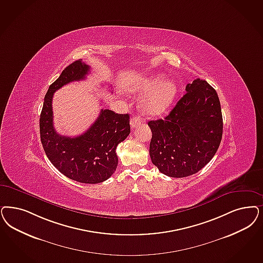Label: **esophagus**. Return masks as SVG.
<instances>
[{"label": "esophagus", "instance_id": "obj_1", "mask_svg": "<svg viewBox=\"0 0 263 263\" xmlns=\"http://www.w3.org/2000/svg\"><path fill=\"white\" fill-rule=\"evenodd\" d=\"M142 122V118L140 117H133L130 120V125L132 128H135V127L139 126Z\"/></svg>", "mask_w": 263, "mask_h": 263}]
</instances>
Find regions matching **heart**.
Wrapping results in <instances>:
<instances>
[{
	"label": "heart",
	"instance_id": "obj_1",
	"mask_svg": "<svg viewBox=\"0 0 263 263\" xmlns=\"http://www.w3.org/2000/svg\"><path fill=\"white\" fill-rule=\"evenodd\" d=\"M149 91L142 104L149 115H159L167 109L176 97L178 87L170 80H163L160 76L147 78L132 86L131 90Z\"/></svg>",
	"mask_w": 263,
	"mask_h": 263
}]
</instances>
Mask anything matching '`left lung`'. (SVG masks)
<instances>
[{"label":"left lung","instance_id":"1","mask_svg":"<svg viewBox=\"0 0 263 263\" xmlns=\"http://www.w3.org/2000/svg\"><path fill=\"white\" fill-rule=\"evenodd\" d=\"M164 119L151 120L149 155L160 172L184 178L200 171L217 153L222 137L220 103L208 82L194 80Z\"/></svg>","mask_w":263,"mask_h":263}]
</instances>
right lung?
<instances>
[{"mask_svg": "<svg viewBox=\"0 0 263 263\" xmlns=\"http://www.w3.org/2000/svg\"><path fill=\"white\" fill-rule=\"evenodd\" d=\"M90 67L77 60L61 72L46 92L40 118L41 141L50 162L73 181L99 183L108 180L118 167L116 149L130 133L129 115L101 109L99 117L87 131L78 137L62 136L53 126L52 98L65 84L84 80Z\"/></svg>", "mask_w": 263, "mask_h": 263, "instance_id": "obj_1", "label": "right lung"}]
</instances>
